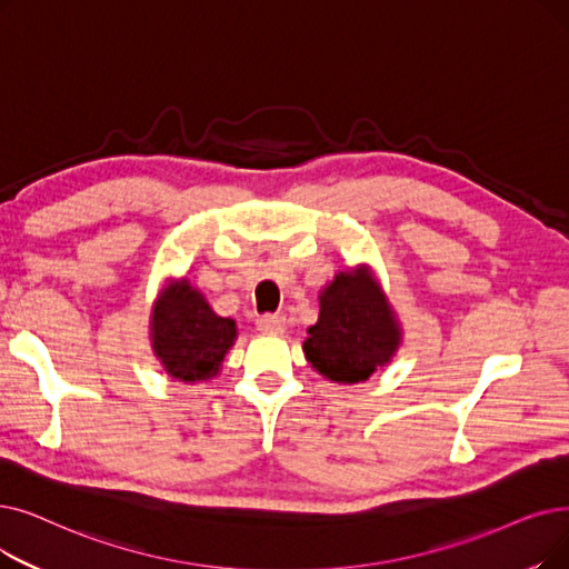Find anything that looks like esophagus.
<instances>
[{
	"label": "esophagus",
	"mask_w": 569,
	"mask_h": 569,
	"mask_svg": "<svg viewBox=\"0 0 569 569\" xmlns=\"http://www.w3.org/2000/svg\"><path fill=\"white\" fill-rule=\"evenodd\" d=\"M258 330L269 335H281L286 330V316L281 313H267L258 318Z\"/></svg>",
	"instance_id": "1"
}]
</instances>
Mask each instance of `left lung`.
Wrapping results in <instances>:
<instances>
[{
  "mask_svg": "<svg viewBox=\"0 0 569 569\" xmlns=\"http://www.w3.org/2000/svg\"><path fill=\"white\" fill-rule=\"evenodd\" d=\"M307 332V360L337 383L367 381L402 341L398 318L369 267L339 271L320 292L318 323Z\"/></svg>",
  "mask_w": 569,
  "mask_h": 569,
  "instance_id": "left-lung-1",
  "label": "left lung"
}]
</instances>
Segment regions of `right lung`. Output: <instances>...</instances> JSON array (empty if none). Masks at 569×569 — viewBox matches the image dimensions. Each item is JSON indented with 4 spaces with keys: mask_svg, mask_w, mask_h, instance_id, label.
Segmentation results:
<instances>
[{
    "mask_svg": "<svg viewBox=\"0 0 569 569\" xmlns=\"http://www.w3.org/2000/svg\"><path fill=\"white\" fill-rule=\"evenodd\" d=\"M237 339L232 318L218 316L188 279L171 281L151 313L153 353L171 379L209 381Z\"/></svg>",
    "mask_w": 569,
    "mask_h": 569,
    "instance_id": "right-lung-1",
    "label": "right lung"
}]
</instances>
